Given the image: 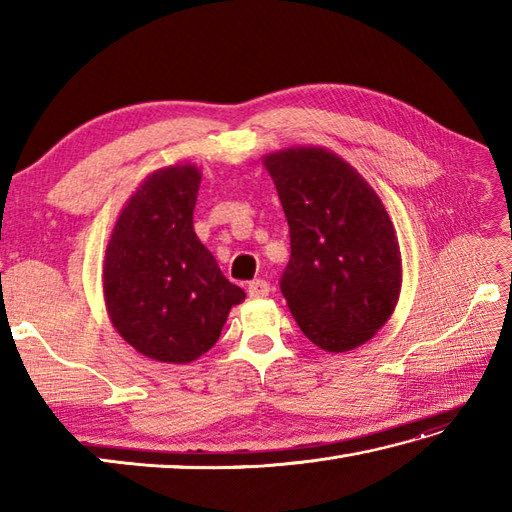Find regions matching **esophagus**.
Wrapping results in <instances>:
<instances>
[{"instance_id":"esophagus-1","label":"esophagus","mask_w":512,"mask_h":512,"mask_svg":"<svg viewBox=\"0 0 512 512\" xmlns=\"http://www.w3.org/2000/svg\"><path fill=\"white\" fill-rule=\"evenodd\" d=\"M248 295L253 299H262L270 295V284L266 279H255L248 284Z\"/></svg>"}]
</instances>
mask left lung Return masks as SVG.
I'll return each mask as SVG.
<instances>
[{
	"mask_svg": "<svg viewBox=\"0 0 512 512\" xmlns=\"http://www.w3.org/2000/svg\"><path fill=\"white\" fill-rule=\"evenodd\" d=\"M290 226L281 295L325 352L363 345L394 314L402 259L383 202L352 165L323 147L264 156Z\"/></svg>",
	"mask_w": 512,
	"mask_h": 512,
	"instance_id": "obj_1",
	"label": "left lung"
}]
</instances>
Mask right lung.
Returning <instances> with one entry per match:
<instances>
[{
  "label": "right lung",
  "mask_w": 512,
  "mask_h": 512,
  "mask_svg": "<svg viewBox=\"0 0 512 512\" xmlns=\"http://www.w3.org/2000/svg\"><path fill=\"white\" fill-rule=\"evenodd\" d=\"M200 180L187 162L151 173L123 206L105 250L112 325L160 363H191L209 352L228 312L246 299L193 231Z\"/></svg>",
  "instance_id": "1"
}]
</instances>
